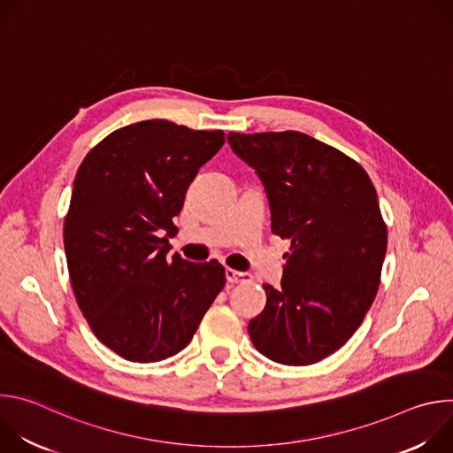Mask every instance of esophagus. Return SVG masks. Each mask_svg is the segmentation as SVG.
I'll use <instances>...</instances> for the list:
<instances>
[{
	"mask_svg": "<svg viewBox=\"0 0 453 453\" xmlns=\"http://www.w3.org/2000/svg\"><path fill=\"white\" fill-rule=\"evenodd\" d=\"M226 278L229 283H250L252 276L249 273H238L234 269H226Z\"/></svg>",
	"mask_w": 453,
	"mask_h": 453,
	"instance_id": "obj_1",
	"label": "esophagus"
}]
</instances>
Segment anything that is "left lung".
Wrapping results in <instances>:
<instances>
[{
	"label": "left lung",
	"instance_id": "1",
	"mask_svg": "<svg viewBox=\"0 0 453 453\" xmlns=\"http://www.w3.org/2000/svg\"><path fill=\"white\" fill-rule=\"evenodd\" d=\"M227 143L264 182L273 233L292 240L249 337L278 364H315L348 342L378 292L387 227L376 189L357 161L303 133H229Z\"/></svg>",
	"mask_w": 453,
	"mask_h": 453
}]
</instances>
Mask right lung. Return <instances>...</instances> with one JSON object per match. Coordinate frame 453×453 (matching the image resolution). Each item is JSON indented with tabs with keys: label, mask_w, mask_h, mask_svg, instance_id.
Returning a JSON list of instances; mask_svg holds the SVG:
<instances>
[{
	"label": "right lung",
	"mask_w": 453,
	"mask_h": 453,
	"mask_svg": "<svg viewBox=\"0 0 453 453\" xmlns=\"http://www.w3.org/2000/svg\"><path fill=\"white\" fill-rule=\"evenodd\" d=\"M224 142L222 131L138 121L102 140L77 172L64 220L72 287L93 334L125 360L184 349L226 285L217 260L166 256L189 182Z\"/></svg>",
	"instance_id": "1"
}]
</instances>
